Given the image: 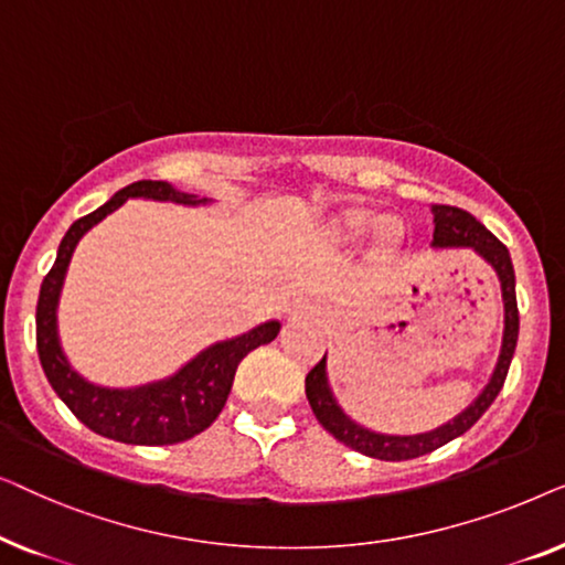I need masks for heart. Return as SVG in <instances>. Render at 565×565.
I'll list each match as a JSON object with an SVG mask.
<instances>
[{
  "instance_id": "b5f03b06",
  "label": "heart",
  "mask_w": 565,
  "mask_h": 565,
  "mask_svg": "<svg viewBox=\"0 0 565 565\" xmlns=\"http://www.w3.org/2000/svg\"><path fill=\"white\" fill-rule=\"evenodd\" d=\"M375 223V213L362 205H350L339 211L329 223V234L337 244H352L365 234V231ZM401 238H404V228L396 221H381L373 231V242H370V259L373 262H388L396 254Z\"/></svg>"
}]
</instances>
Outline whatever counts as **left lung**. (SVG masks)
<instances>
[{
	"label": "left lung",
	"mask_w": 565,
	"mask_h": 565,
	"mask_svg": "<svg viewBox=\"0 0 565 565\" xmlns=\"http://www.w3.org/2000/svg\"><path fill=\"white\" fill-rule=\"evenodd\" d=\"M431 211H435V242H431V246H468V249L481 254V257L497 269L499 282H501V298H504V339H501L497 367H493L491 381L481 391V396H478L466 412L455 416L452 422L443 424V427H437L435 431H424V435H412V437L377 435V431H370L365 427H360V424H354L350 416L339 408L334 396H331L329 381H327V354H323L319 365L306 375L308 404H311L316 419H319L321 427L327 429L331 437L375 460L396 462V460L422 458V455L435 452L437 447L447 445L450 439L466 435V431L481 419L486 408L493 404V398L499 396L501 385L507 381L509 365H512L516 337H520L514 267H512V257H509L507 246L501 244L481 221H476L468 211H462V207L435 205Z\"/></svg>",
	"instance_id": "left-lung-1"
}]
</instances>
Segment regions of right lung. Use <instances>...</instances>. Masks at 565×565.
Segmentation results:
<instances>
[{
	"label": "right lung",
	"instance_id": "obj_1",
	"mask_svg": "<svg viewBox=\"0 0 565 565\" xmlns=\"http://www.w3.org/2000/svg\"><path fill=\"white\" fill-rule=\"evenodd\" d=\"M128 198L172 200V203L182 205L207 203L205 198L198 200L195 195H188V192H177L169 182L141 180L115 192L95 213L74 221L66 236L61 238L58 257L49 269V275L43 277L41 296H38V358H41L43 373L49 377L51 388L58 393V398L72 408V414L84 427L126 445H174L211 427L215 416L221 414V408L226 406L238 362L252 350H257V347L273 342L277 331H280V323L267 321L242 337L207 347L195 360H190L180 373L167 377V381L143 385V388H99V385L84 381L79 373H74L64 352H61L56 334V306L61 285H64L66 267L72 262L79 238L95 223L103 221L107 213L118 211Z\"/></svg>",
	"mask_w": 565,
	"mask_h": 565
}]
</instances>
